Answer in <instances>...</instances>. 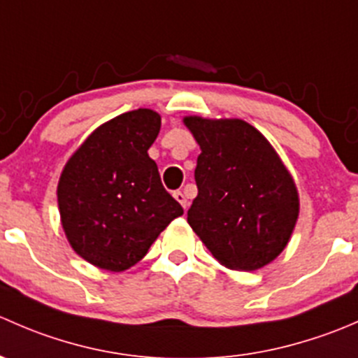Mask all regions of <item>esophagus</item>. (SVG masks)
<instances>
[{
    "instance_id": "esophagus-1",
    "label": "esophagus",
    "mask_w": 358,
    "mask_h": 358,
    "mask_svg": "<svg viewBox=\"0 0 358 358\" xmlns=\"http://www.w3.org/2000/svg\"><path fill=\"white\" fill-rule=\"evenodd\" d=\"M173 196H175V199L183 206V209H187V206H189V201H187V196L182 192V190H176V192H173Z\"/></svg>"
}]
</instances>
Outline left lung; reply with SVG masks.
Returning <instances> with one entry per match:
<instances>
[{"label":"left lung","mask_w":358,"mask_h":358,"mask_svg":"<svg viewBox=\"0 0 358 358\" xmlns=\"http://www.w3.org/2000/svg\"><path fill=\"white\" fill-rule=\"evenodd\" d=\"M201 154L197 197L187 222L211 255L230 270L272 263L289 243L299 196L272 143L243 119L185 115Z\"/></svg>","instance_id":"obj_1"}]
</instances>
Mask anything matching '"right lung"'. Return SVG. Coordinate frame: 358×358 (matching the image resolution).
Instances as JSON below:
<instances>
[{
	"instance_id": "obj_1",
	"label": "right lung",
	"mask_w": 358,
	"mask_h": 358,
	"mask_svg": "<svg viewBox=\"0 0 358 358\" xmlns=\"http://www.w3.org/2000/svg\"><path fill=\"white\" fill-rule=\"evenodd\" d=\"M159 129L156 110L124 112L100 124L64 166L57 187L64 234L99 268H131L183 215L147 154Z\"/></svg>"
}]
</instances>
